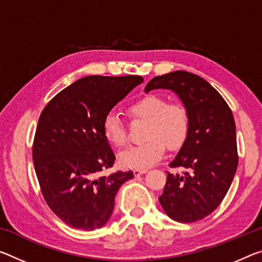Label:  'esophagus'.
<instances>
[{"instance_id": "1", "label": "esophagus", "mask_w": 262, "mask_h": 262, "mask_svg": "<svg viewBox=\"0 0 262 262\" xmlns=\"http://www.w3.org/2000/svg\"><path fill=\"white\" fill-rule=\"evenodd\" d=\"M147 170L146 169H135L134 170V175L135 176H140V175H143V173H146Z\"/></svg>"}]
</instances>
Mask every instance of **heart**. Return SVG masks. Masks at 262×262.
<instances>
[{
	"instance_id": "obj_1",
	"label": "heart",
	"mask_w": 262,
	"mask_h": 262,
	"mask_svg": "<svg viewBox=\"0 0 262 262\" xmlns=\"http://www.w3.org/2000/svg\"><path fill=\"white\" fill-rule=\"evenodd\" d=\"M133 118L147 120L146 142L127 148L119 154V163L127 169H148L155 165L165 152V146L175 150L183 146L190 132L188 110L180 102H168L161 95L148 94L128 108ZM106 140L116 148L127 143V132L121 119L114 112L102 121Z\"/></svg>"
}]
</instances>
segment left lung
<instances>
[{
    "label": "left lung",
    "mask_w": 262,
    "mask_h": 262,
    "mask_svg": "<svg viewBox=\"0 0 262 262\" xmlns=\"http://www.w3.org/2000/svg\"><path fill=\"white\" fill-rule=\"evenodd\" d=\"M157 89L175 92L190 116L188 139L169 164L186 171L168 172L160 204L173 221H201L221 204L238 167L233 114L218 91L197 74L173 71L155 77L144 92Z\"/></svg>",
    "instance_id": "1"
}]
</instances>
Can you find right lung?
<instances>
[{
  "label": "right lung",
  "instance_id": "1",
  "mask_svg": "<svg viewBox=\"0 0 262 262\" xmlns=\"http://www.w3.org/2000/svg\"><path fill=\"white\" fill-rule=\"evenodd\" d=\"M141 82L140 76L81 78L41 112L32 146L35 171L47 204L69 226L102 227L120 186L134 177L133 171L100 176L115 161L102 121Z\"/></svg>",
  "mask_w": 262,
  "mask_h": 262
}]
</instances>
